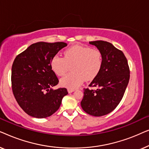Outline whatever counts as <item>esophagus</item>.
<instances>
[{
	"label": "esophagus",
	"instance_id": "34e87169",
	"mask_svg": "<svg viewBox=\"0 0 149 149\" xmlns=\"http://www.w3.org/2000/svg\"><path fill=\"white\" fill-rule=\"evenodd\" d=\"M74 91V89H68V93H72Z\"/></svg>",
	"mask_w": 149,
	"mask_h": 149
}]
</instances>
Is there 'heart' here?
Wrapping results in <instances>:
<instances>
[{
  "label": "heart",
  "instance_id": "1",
  "mask_svg": "<svg viewBox=\"0 0 149 149\" xmlns=\"http://www.w3.org/2000/svg\"><path fill=\"white\" fill-rule=\"evenodd\" d=\"M72 66V72L61 79L62 86L75 89L85 80L94 79L102 66V55L100 51L87 46L75 45L64 52V58L56 55L51 61L52 70L58 76H64Z\"/></svg>",
  "mask_w": 149,
  "mask_h": 149
}]
</instances>
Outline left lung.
<instances>
[{"mask_svg": "<svg viewBox=\"0 0 149 149\" xmlns=\"http://www.w3.org/2000/svg\"><path fill=\"white\" fill-rule=\"evenodd\" d=\"M89 44L100 51L102 66L89 85L96 89H84L81 105L85 113L100 117L113 111L123 98L130 80V68L123 53L111 42L95 40Z\"/></svg>", "mask_w": 149, "mask_h": 149, "instance_id": "1", "label": "left lung"}]
</instances>
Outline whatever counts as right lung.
<instances>
[{
	"label": "right lung",
	"instance_id": "obj_1",
	"mask_svg": "<svg viewBox=\"0 0 149 149\" xmlns=\"http://www.w3.org/2000/svg\"><path fill=\"white\" fill-rule=\"evenodd\" d=\"M67 46L64 42H38L16 57L12 65V90L19 107L28 115L46 118L58 111L66 88L53 89L59 82L51 67L53 57Z\"/></svg>",
	"mask_w": 149,
	"mask_h": 149
}]
</instances>
